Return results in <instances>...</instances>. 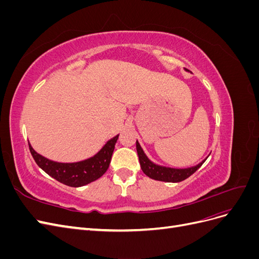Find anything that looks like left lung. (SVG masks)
<instances>
[{"label":"left lung","mask_w":259,"mask_h":259,"mask_svg":"<svg viewBox=\"0 0 259 259\" xmlns=\"http://www.w3.org/2000/svg\"><path fill=\"white\" fill-rule=\"evenodd\" d=\"M136 149L139 158L140 167H142L144 173L152 179L160 180V182H167V183H179L183 180L187 179L189 176H191L195 170H198L202 166V164L205 162V160L198 164L197 166H193L190 168L185 169H176V168H167L162 167L159 165H155L152 162L148 160L146 154L144 153L142 147L136 142Z\"/></svg>","instance_id":"8db88e82"}]
</instances>
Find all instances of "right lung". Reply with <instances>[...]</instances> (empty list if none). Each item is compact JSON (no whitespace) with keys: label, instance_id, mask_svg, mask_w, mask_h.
Segmentation results:
<instances>
[{"label":"right lung","instance_id":"add662e5","mask_svg":"<svg viewBox=\"0 0 259 259\" xmlns=\"http://www.w3.org/2000/svg\"><path fill=\"white\" fill-rule=\"evenodd\" d=\"M117 138H119V135L109 140L104 148L93 158L76 163L54 162L36 153L30 144L29 149L35 163L45 173H48L61 184L70 187H81L94 182L106 173L109 164H110Z\"/></svg>","mask_w":259,"mask_h":259}]
</instances>
